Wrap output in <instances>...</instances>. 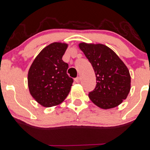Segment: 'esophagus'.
<instances>
[{
	"label": "esophagus",
	"instance_id": "34e87169",
	"mask_svg": "<svg viewBox=\"0 0 150 150\" xmlns=\"http://www.w3.org/2000/svg\"><path fill=\"white\" fill-rule=\"evenodd\" d=\"M75 81L76 82V83H80V77H78V78H75Z\"/></svg>",
	"mask_w": 150,
	"mask_h": 150
}]
</instances>
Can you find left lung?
<instances>
[{
  "label": "left lung",
  "instance_id": "obj_1",
  "mask_svg": "<svg viewBox=\"0 0 150 150\" xmlns=\"http://www.w3.org/2000/svg\"><path fill=\"white\" fill-rule=\"evenodd\" d=\"M79 47L96 74V86L88 94L91 101L103 109L120 105L131 89V76L127 66L111 49L104 45L83 42Z\"/></svg>",
  "mask_w": 150,
  "mask_h": 150
}]
</instances>
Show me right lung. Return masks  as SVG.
<instances>
[{"mask_svg":"<svg viewBox=\"0 0 150 150\" xmlns=\"http://www.w3.org/2000/svg\"><path fill=\"white\" fill-rule=\"evenodd\" d=\"M67 46L61 42L50 44L39 52L30 67L29 92L42 106L59 105L70 93L73 79L67 74L68 64L62 59Z\"/></svg>","mask_w":150,"mask_h":150,"instance_id":"add662e5","label":"right lung"}]
</instances>
